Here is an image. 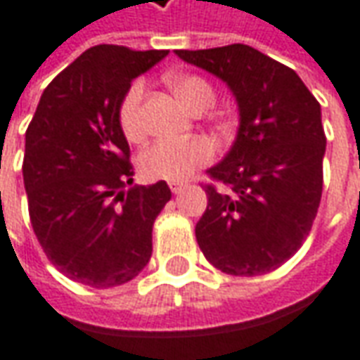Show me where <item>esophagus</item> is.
I'll use <instances>...</instances> for the list:
<instances>
[{
    "label": "esophagus",
    "mask_w": 360,
    "mask_h": 360,
    "mask_svg": "<svg viewBox=\"0 0 360 360\" xmlns=\"http://www.w3.org/2000/svg\"><path fill=\"white\" fill-rule=\"evenodd\" d=\"M185 187H187V185H185V183H179V181H171V183H169V189H171V193H175V195H179Z\"/></svg>",
    "instance_id": "esophagus-1"
}]
</instances>
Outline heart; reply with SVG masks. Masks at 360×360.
<instances>
[{
    "mask_svg": "<svg viewBox=\"0 0 360 360\" xmlns=\"http://www.w3.org/2000/svg\"><path fill=\"white\" fill-rule=\"evenodd\" d=\"M171 87L181 103L189 111H201L213 103L215 91L213 87L197 75H175L171 77ZM145 94L143 81H135L127 89L119 105V123L121 131L129 141H139L143 137V113L141 101ZM213 159L211 145L203 139L189 141H155L139 155V169L151 181H183L191 175L195 169L203 167Z\"/></svg>",
    "mask_w": 360,
    "mask_h": 360,
    "instance_id": "heart-1",
    "label": "heart"
}]
</instances>
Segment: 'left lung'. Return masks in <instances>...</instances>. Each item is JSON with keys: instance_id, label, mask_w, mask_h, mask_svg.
Returning <instances> with one entry per match:
<instances>
[{"instance_id": "8db88e82", "label": "left lung", "mask_w": 360, "mask_h": 360, "mask_svg": "<svg viewBox=\"0 0 360 360\" xmlns=\"http://www.w3.org/2000/svg\"><path fill=\"white\" fill-rule=\"evenodd\" d=\"M235 95L239 129L207 173V209L195 227L205 259L235 277L275 271L301 249L323 193L321 105L291 68L243 44L177 49Z\"/></svg>"}]
</instances>
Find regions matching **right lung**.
<instances>
[{"label": "right lung", "mask_w": 360, "mask_h": 360, "mask_svg": "<svg viewBox=\"0 0 360 360\" xmlns=\"http://www.w3.org/2000/svg\"><path fill=\"white\" fill-rule=\"evenodd\" d=\"M95 45L45 87L25 131L23 185L35 237L69 279L109 289L137 277L153 253L165 181L133 183L119 105L131 81L167 56Z\"/></svg>", "instance_id": "right-lung-1"}]
</instances>
